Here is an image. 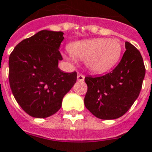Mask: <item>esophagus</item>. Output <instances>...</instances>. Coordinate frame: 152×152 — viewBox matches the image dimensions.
I'll list each match as a JSON object with an SVG mask.
<instances>
[{"mask_svg":"<svg viewBox=\"0 0 152 152\" xmlns=\"http://www.w3.org/2000/svg\"><path fill=\"white\" fill-rule=\"evenodd\" d=\"M85 80V76H83L82 74H78L77 75V80L78 81H84Z\"/></svg>","mask_w":152,"mask_h":152,"instance_id":"obj_1","label":"esophagus"}]
</instances>
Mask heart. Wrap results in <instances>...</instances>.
I'll use <instances>...</instances> for the list:
<instances>
[{
  "instance_id": "b5f03b06",
  "label": "heart",
  "mask_w": 152,
  "mask_h": 152,
  "mask_svg": "<svg viewBox=\"0 0 152 152\" xmlns=\"http://www.w3.org/2000/svg\"><path fill=\"white\" fill-rule=\"evenodd\" d=\"M69 51L73 57L85 60L90 72L101 74L111 70L117 63L122 47L116 39L94 38L73 42L69 45Z\"/></svg>"
}]
</instances>
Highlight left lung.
<instances>
[{
	"label": "left lung",
	"instance_id": "1",
	"mask_svg": "<svg viewBox=\"0 0 152 152\" xmlns=\"http://www.w3.org/2000/svg\"><path fill=\"white\" fill-rule=\"evenodd\" d=\"M125 52L112 72L99 76H86L88 90L85 106L94 116L115 120L128 112L140 94L145 66L140 52L125 42Z\"/></svg>",
	"mask_w": 152,
	"mask_h": 152
}]
</instances>
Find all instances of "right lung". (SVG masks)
I'll use <instances>...</instances> for the list:
<instances>
[{
	"label": "right lung",
	"mask_w": 152,
	"mask_h": 152,
	"mask_svg": "<svg viewBox=\"0 0 152 152\" xmlns=\"http://www.w3.org/2000/svg\"><path fill=\"white\" fill-rule=\"evenodd\" d=\"M63 31L41 30L22 40L9 58V80L13 95L23 110L35 118L55 114L76 81V72L58 68Z\"/></svg>",
	"instance_id": "right-lung-1"
}]
</instances>
